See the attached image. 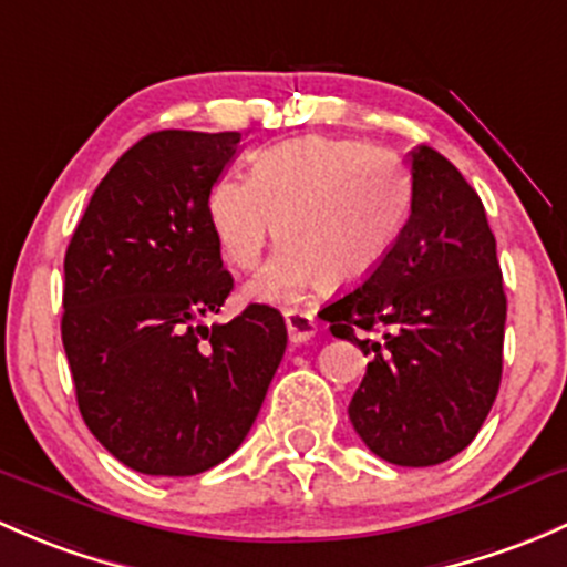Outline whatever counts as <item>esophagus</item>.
Returning <instances> with one entry per match:
<instances>
[{
    "mask_svg": "<svg viewBox=\"0 0 567 567\" xmlns=\"http://www.w3.org/2000/svg\"><path fill=\"white\" fill-rule=\"evenodd\" d=\"M285 326H288V339L293 344L309 342L315 337V331H318V323H315L312 315L299 312V309H288L285 312Z\"/></svg>",
    "mask_w": 567,
    "mask_h": 567,
    "instance_id": "obj_1",
    "label": "esophagus"
}]
</instances>
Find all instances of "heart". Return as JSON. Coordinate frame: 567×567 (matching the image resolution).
<instances>
[{
    "instance_id": "1",
    "label": "heart",
    "mask_w": 567,
    "mask_h": 567,
    "mask_svg": "<svg viewBox=\"0 0 567 567\" xmlns=\"http://www.w3.org/2000/svg\"><path fill=\"white\" fill-rule=\"evenodd\" d=\"M413 208V182L385 148L301 135L252 157L249 176L223 174L206 193V219L236 268L258 266L274 236L285 244L247 285L264 303H290L320 282H367L396 249Z\"/></svg>"
}]
</instances>
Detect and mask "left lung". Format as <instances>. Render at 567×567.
Listing matches in <instances>:
<instances>
[{"mask_svg":"<svg viewBox=\"0 0 567 567\" xmlns=\"http://www.w3.org/2000/svg\"><path fill=\"white\" fill-rule=\"evenodd\" d=\"M413 208L383 266L326 303L333 337L369 355L350 421L372 454L432 467L467 449L503 374L505 290L478 193L440 152H410ZM355 330L384 339L359 340Z\"/></svg>","mask_w":567,"mask_h":567,"instance_id":"1","label":"left lung"}]
</instances>
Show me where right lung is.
Segmentation results:
<instances>
[{"mask_svg":"<svg viewBox=\"0 0 567 567\" xmlns=\"http://www.w3.org/2000/svg\"><path fill=\"white\" fill-rule=\"evenodd\" d=\"M241 133L163 130L116 159L64 255L62 342L105 451L143 475H198L252 429L288 344L277 309L206 326L234 290L206 193Z\"/></svg>","mask_w":567,"mask_h":567,"instance_id":"obj_1","label":"right lung"}]
</instances>
